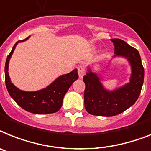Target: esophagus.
<instances>
[{
	"mask_svg": "<svg viewBox=\"0 0 151 151\" xmlns=\"http://www.w3.org/2000/svg\"><path fill=\"white\" fill-rule=\"evenodd\" d=\"M78 75H79L80 78H82L83 77V75L85 74L86 70L85 68L83 66H79L78 68Z\"/></svg>",
	"mask_w": 151,
	"mask_h": 151,
	"instance_id": "obj_1",
	"label": "esophagus"
}]
</instances>
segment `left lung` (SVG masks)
Instances as JSON below:
<instances>
[{"label": "left lung", "mask_w": 151, "mask_h": 151, "mask_svg": "<svg viewBox=\"0 0 151 151\" xmlns=\"http://www.w3.org/2000/svg\"><path fill=\"white\" fill-rule=\"evenodd\" d=\"M111 41L114 45V57H124L130 62L132 68L130 83L108 91L104 88L97 74L88 69L83 81L85 83L84 107L90 114L103 116L119 114L136 102L142 88L144 69L138 50L121 39H111Z\"/></svg>", "instance_id": "obj_1"}]
</instances>
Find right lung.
I'll return each instance as SVG.
<instances>
[{
	"mask_svg": "<svg viewBox=\"0 0 151 151\" xmlns=\"http://www.w3.org/2000/svg\"><path fill=\"white\" fill-rule=\"evenodd\" d=\"M28 38L29 37L24 40H18L16 42L12 50L7 56L4 68L6 87L11 97L25 111L36 114H53L60 110L64 95L73 81L78 78V70L74 69L69 73L60 76L47 87L40 91L27 92L19 90L11 83L9 78V60L18 42L24 41Z\"/></svg>",
	"mask_w": 151,
	"mask_h": 151,
	"instance_id": "add662e5",
	"label": "right lung"
}]
</instances>
